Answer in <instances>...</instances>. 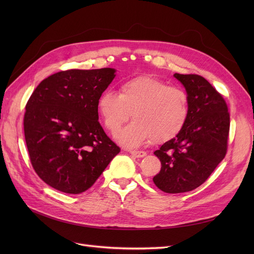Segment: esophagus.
I'll list each match as a JSON object with an SVG mask.
<instances>
[{"label":"esophagus","mask_w":254,"mask_h":254,"mask_svg":"<svg viewBox=\"0 0 254 254\" xmlns=\"http://www.w3.org/2000/svg\"><path fill=\"white\" fill-rule=\"evenodd\" d=\"M129 153L131 155H134L135 157H138V158H141V157H144L146 156V152L145 151H129Z\"/></svg>","instance_id":"34e87169"}]
</instances>
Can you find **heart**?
Instances as JSON below:
<instances>
[{"mask_svg": "<svg viewBox=\"0 0 254 254\" xmlns=\"http://www.w3.org/2000/svg\"><path fill=\"white\" fill-rule=\"evenodd\" d=\"M98 111L111 134H116L131 114L135 122L120 131L116 140L135 148L151 139L165 142L176 137L189 117V99L178 87L151 76H139L120 84L117 95L103 92Z\"/></svg>", "mask_w": 254, "mask_h": 254, "instance_id": "obj_1", "label": "heart"}]
</instances>
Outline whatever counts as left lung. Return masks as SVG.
<instances>
[{
	"mask_svg": "<svg viewBox=\"0 0 254 254\" xmlns=\"http://www.w3.org/2000/svg\"><path fill=\"white\" fill-rule=\"evenodd\" d=\"M174 77L186 90L189 117L179 134L154 151L162 169L153 182L168 193L190 191L208 179L225 156L230 130L228 106L204 77Z\"/></svg>",
	"mask_w": 254,
	"mask_h": 254,
	"instance_id": "1",
	"label": "left lung"
}]
</instances>
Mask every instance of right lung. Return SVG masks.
Returning a JSON list of instances; mask_svg holds the SVG:
<instances>
[{"label": "right lung", "mask_w": 254, "mask_h": 254, "mask_svg": "<svg viewBox=\"0 0 254 254\" xmlns=\"http://www.w3.org/2000/svg\"><path fill=\"white\" fill-rule=\"evenodd\" d=\"M112 68L68 70L40 83L25 106L24 137L34 170L60 191L87 190L120 151L105 134L98 101Z\"/></svg>", "instance_id": "obj_1"}]
</instances>
